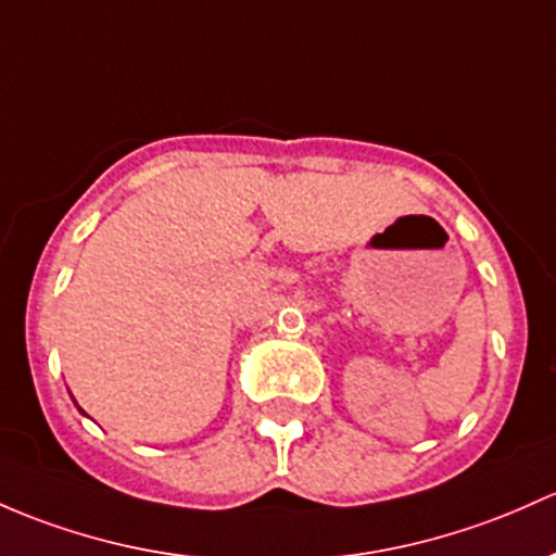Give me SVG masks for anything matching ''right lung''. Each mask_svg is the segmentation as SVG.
<instances>
[{
    "label": "right lung",
    "mask_w": 556,
    "mask_h": 556,
    "mask_svg": "<svg viewBox=\"0 0 556 556\" xmlns=\"http://www.w3.org/2000/svg\"><path fill=\"white\" fill-rule=\"evenodd\" d=\"M79 407V405H77ZM79 413H85V410H81V407H79Z\"/></svg>",
    "instance_id": "add662e5"
}]
</instances>
